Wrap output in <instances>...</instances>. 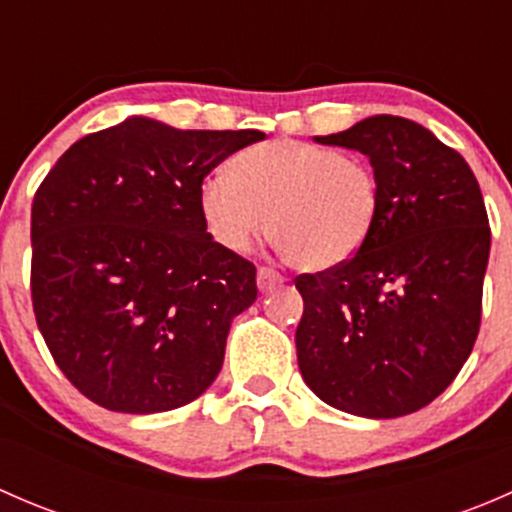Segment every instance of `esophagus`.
I'll return each mask as SVG.
<instances>
[{
    "mask_svg": "<svg viewBox=\"0 0 512 512\" xmlns=\"http://www.w3.org/2000/svg\"><path fill=\"white\" fill-rule=\"evenodd\" d=\"M282 282H285V277H282L280 272L270 270V267H260V270H257V287H260V292H272V289L280 287Z\"/></svg>",
    "mask_w": 512,
    "mask_h": 512,
    "instance_id": "obj_1",
    "label": "esophagus"
}]
</instances>
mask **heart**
Here are the masks:
<instances>
[{"mask_svg": "<svg viewBox=\"0 0 512 512\" xmlns=\"http://www.w3.org/2000/svg\"><path fill=\"white\" fill-rule=\"evenodd\" d=\"M379 208V175L369 160L299 141L245 148L227 163V175H210L200 185V213L220 245L247 252L267 218L272 245L304 272L352 260Z\"/></svg>", "mask_w": 512, "mask_h": 512, "instance_id": "b5f03b06", "label": "heart"}]
</instances>
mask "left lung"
Segmentation results:
<instances>
[{
  "label": "left lung",
  "mask_w": 512,
  "mask_h": 512,
  "mask_svg": "<svg viewBox=\"0 0 512 512\" xmlns=\"http://www.w3.org/2000/svg\"><path fill=\"white\" fill-rule=\"evenodd\" d=\"M314 141L364 153L381 208L352 260L294 280L304 299L299 371L347 414H414L456 379L478 337L490 255L478 180L461 153L401 116Z\"/></svg>",
  "instance_id": "left-lung-1"
}]
</instances>
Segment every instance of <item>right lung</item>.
Instances as JSON below:
<instances>
[{
    "instance_id": "add662e5",
    "label": "right lung",
    "mask_w": 512,
    "mask_h": 512,
    "mask_svg": "<svg viewBox=\"0 0 512 512\" xmlns=\"http://www.w3.org/2000/svg\"><path fill=\"white\" fill-rule=\"evenodd\" d=\"M262 138L131 116L49 170L32 205V304L56 366L86 399L160 414L220 374L257 270L213 240L200 185Z\"/></svg>"
}]
</instances>
